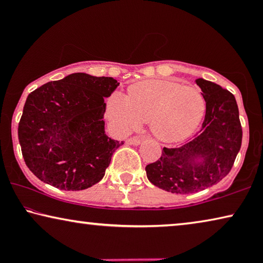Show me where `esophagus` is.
<instances>
[{"label":"esophagus","mask_w":263,"mask_h":263,"mask_svg":"<svg viewBox=\"0 0 263 263\" xmlns=\"http://www.w3.org/2000/svg\"><path fill=\"white\" fill-rule=\"evenodd\" d=\"M140 142H141V139H140V138H135V136H134V138H129V139L127 140L128 145H133V146H138Z\"/></svg>","instance_id":"esophagus-1"}]
</instances>
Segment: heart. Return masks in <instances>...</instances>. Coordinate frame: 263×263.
<instances>
[{"mask_svg": "<svg viewBox=\"0 0 263 263\" xmlns=\"http://www.w3.org/2000/svg\"><path fill=\"white\" fill-rule=\"evenodd\" d=\"M206 103L200 91L174 81L149 80L132 86L128 96L107 99V117L122 132L149 122L154 134L166 141L192 135L202 120Z\"/></svg>", "mask_w": 263, "mask_h": 263, "instance_id": "1", "label": "heart"}]
</instances>
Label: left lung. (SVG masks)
I'll use <instances>...</instances> for the list:
<instances>
[{
	"label": "left lung",
	"mask_w": 263,
	"mask_h": 263,
	"mask_svg": "<svg viewBox=\"0 0 263 263\" xmlns=\"http://www.w3.org/2000/svg\"><path fill=\"white\" fill-rule=\"evenodd\" d=\"M206 102L202 127L188 142L164 147L161 157L146 166L151 183L176 194L196 193L229 175L242 146V125L236 98L212 81L196 79ZM203 157V164L195 158Z\"/></svg>",
	"instance_id": "8db88e82"
}]
</instances>
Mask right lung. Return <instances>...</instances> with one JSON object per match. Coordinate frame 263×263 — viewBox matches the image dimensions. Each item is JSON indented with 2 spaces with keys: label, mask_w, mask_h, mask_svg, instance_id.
I'll return each mask as SVG.
<instances>
[{
  "label": "right lung",
  "mask_w": 263,
  "mask_h": 263,
  "mask_svg": "<svg viewBox=\"0 0 263 263\" xmlns=\"http://www.w3.org/2000/svg\"><path fill=\"white\" fill-rule=\"evenodd\" d=\"M118 85L112 78L74 73L28 95L17 136L35 177L73 192L104 177L114 152L123 145L104 132V98Z\"/></svg>",
  "instance_id": "obj_1"
}]
</instances>
